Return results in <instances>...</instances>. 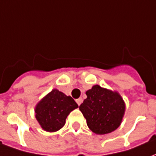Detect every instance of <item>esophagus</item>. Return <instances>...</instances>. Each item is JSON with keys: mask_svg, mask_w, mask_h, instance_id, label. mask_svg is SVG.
I'll return each instance as SVG.
<instances>
[{"mask_svg": "<svg viewBox=\"0 0 156 156\" xmlns=\"http://www.w3.org/2000/svg\"><path fill=\"white\" fill-rule=\"evenodd\" d=\"M76 102H77V104H78V105H80L82 104V103H83V98H78V99L76 100Z\"/></svg>", "mask_w": 156, "mask_h": 156, "instance_id": "34e87169", "label": "esophagus"}]
</instances>
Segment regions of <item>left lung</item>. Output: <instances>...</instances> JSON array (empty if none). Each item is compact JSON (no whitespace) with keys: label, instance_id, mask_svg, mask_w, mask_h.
Segmentation results:
<instances>
[{"label":"left lung","instance_id":"obj_1","mask_svg":"<svg viewBox=\"0 0 156 156\" xmlns=\"http://www.w3.org/2000/svg\"><path fill=\"white\" fill-rule=\"evenodd\" d=\"M87 98L79 106L89 129L105 134L117 129L125 112V103L117 91L94 85L86 92Z\"/></svg>","mask_w":156,"mask_h":156}]
</instances>
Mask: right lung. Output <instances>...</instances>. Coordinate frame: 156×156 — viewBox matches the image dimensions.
I'll use <instances>...</instances> for the list:
<instances>
[{
	"instance_id": "add662e5",
	"label": "right lung",
	"mask_w": 156,
	"mask_h": 156,
	"mask_svg": "<svg viewBox=\"0 0 156 156\" xmlns=\"http://www.w3.org/2000/svg\"><path fill=\"white\" fill-rule=\"evenodd\" d=\"M77 108L71 96L54 88L37 104L35 117L43 130L56 132L64 126L68 115Z\"/></svg>"
}]
</instances>
